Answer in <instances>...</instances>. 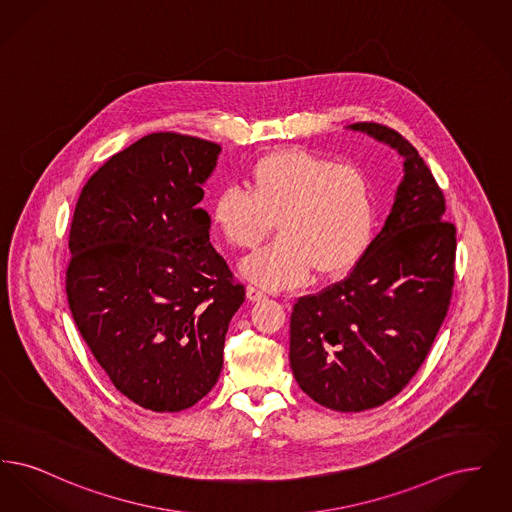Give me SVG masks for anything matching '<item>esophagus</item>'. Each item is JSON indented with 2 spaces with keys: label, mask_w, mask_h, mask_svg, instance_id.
Wrapping results in <instances>:
<instances>
[{
  "label": "esophagus",
  "mask_w": 512,
  "mask_h": 512,
  "mask_svg": "<svg viewBox=\"0 0 512 512\" xmlns=\"http://www.w3.org/2000/svg\"><path fill=\"white\" fill-rule=\"evenodd\" d=\"M245 295H247V299L249 301H261V299H265V293L261 292V290H257L255 286H247V290H245Z\"/></svg>",
  "instance_id": "1"
}]
</instances>
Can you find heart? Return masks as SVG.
I'll return each instance as SVG.
<instances>
[{
	"label": "heart",
	"mask_w": 512,
	"mask_h": 512,
	"mask_svg": "<svg viewBox=\"0 0 512 512\" xmlns=\"http://www.w3.org/2000/svg\"><path fill=\"white\" fill-rule=\"evenodd\" d=\"M245 184L247 190L224 188L215 197L211 219L236 249L263 244L276 220L280 238L240 267L249 282L295 288L313 270L320 278H340L365 257L376 205L361 167L288 147L263 155Z\"/></svg>",
	"instance_id": "1"
}]
</instances>
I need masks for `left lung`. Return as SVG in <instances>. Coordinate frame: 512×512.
I'll use <instances>...</instances> for the list:
<instances>
[{"instance_id": "left-lung-1", "label": "left lung", "mask_w": 512, "mask_h": 512, "mask_svg": "<svg viewBox=\"0 0 512 512\" xmlns=\"http://www.w3.org/2000/svg\"><path fill=\"white\" fill-rule=\"evenodd\" d=\"M403 159L390 215L345 280L299 297L290 366L318 405L359 413L390 401L424 363L447 315L455 274V224L424 159L399 132L355 122Z\"/></svg>"}]
</instances>
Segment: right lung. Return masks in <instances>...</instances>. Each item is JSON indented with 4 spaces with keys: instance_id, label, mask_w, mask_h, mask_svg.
<instances>
[{
    "instance_id": "right-lung-1",
    "label": "right lung",
    "mask_w": 512,
    "mask_h": 512,
    "mask_svg": "<svg viewBox=\"0 0 512 512\" xmlns=\"http://www.w3.org/2000/svg\"><path fill=\"white\" fill-rule=\"evenodd\" d=\"M219 153L194 136L149 134L113 155L74 209V322L113 386L155 413L190 409L213 390L245 299L199 207Z\"/></svg>"
}]
</instances>
